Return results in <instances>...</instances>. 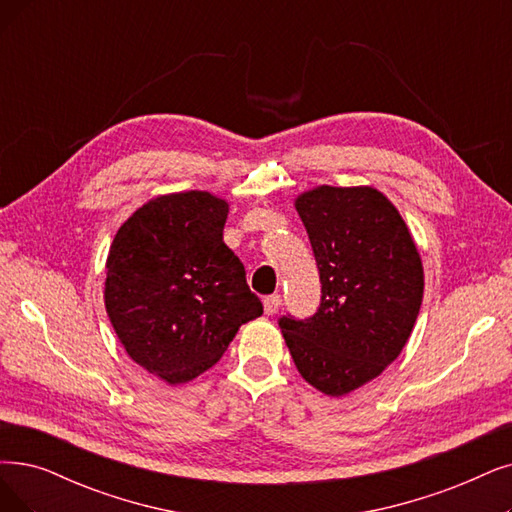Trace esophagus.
I'll return each mask as SVG.
<instances>
[{
    "mask_svg": "<svg viewBox=\"0 0 512 512\" xmlns=\"http://www.w3.org/2000/svg\"><path fill=\"white\" fill-rule=\"evenodd\" d=\"M262 304H264V313H267V315H273V313H277V311H279V306H281V296H279V294L267 296V298L262 300Z\"/></svg>",
    "mask_w": 512,
    "mask_h": 512,
    "instance_id": "1",
    "label": "esophagus"
}]
</instances>
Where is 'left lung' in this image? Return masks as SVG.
<instances>
[{
    "label": "left lung",
    "mask_w": 512,
    "mask_h": 512,
    "mask_svg": "<svg viewBox=\"0 0 512 512\" xmlns=\"http://www.w3.org/2000/svg\"><path fill=\"white\" fill-rule=\"evenodd\" d=\"M294 208L315 252L321 304L306 321L283 317L279 327L300 376L344 397L378 378L410 340L422 258L393 201L374 187L321 185Z\"/></svg>",
    "instance_id": "1"
}]
</instances>
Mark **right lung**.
Masks as SVG:
<instances>
[{
  "instance_id": "add662e5",
  "label": "right lung",
  "mask_w": 512,
  "mask_h": 512,
  "mask_svg": "<svg viewBox=\"0 0 512 512\" xmlns=\"http://www.w3.org/2000/svg\"><path fill=\"white\" fill-rule=\"evenodd\" d=\"M229 201L157 195L121 224L107 256L105 309L128 357L170 386L203 374L262 315L222 239Z\"/></svg>"
}]
</instances>
